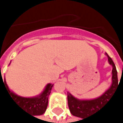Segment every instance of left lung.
<instances>
[{"label": "left lung", "mask_w": 123, "mask_h": 123, "mask_svg": "<svg viewBox=\"0 0 123 123\" xmlns=\"http://www.w3.org/2000/svg\"><path fill=\"white\" fill-rule=\"evenodd\" d=\"M105 55L108 57V63L112 66L113 68L111 86L103 94L96 99H93V100H79V99L73 97L71 94L68 93V105L70 112L72 115L83 118H83L86 117L96 112L99 109L100 110V108H103L108 103V101H109V99L114 94L115 89L118 86L117 72L112 59L108 55L107 53H105Z\"/></svg>", "instance_id": "obj_1"}]
</instances>
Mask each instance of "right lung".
<instances>
[{
	"mask_svg": "<svg viewBox=\"0 0 123 123\" xmlns=\"http://www.w3.org/2000/svg\"><path fill=\"white\" fill-rule=\"evenodd\" d=\"M0 82L3 83L4 87L10 97L15 101L16 104H18L22 109L26 111L28 113H30L33 115H41L45 113L47 105H48V98L51 93V88H52L53 84L49 83L46 85L44 91L42 92L39 96L34 97H23L17 95L16 94L11 92L6 84L5 77L3 80L2 75H0Z\"/></svg>",
	"mask_w": 123,
	"mask_h": 123,
	"instance_id": "1",
	"label": "right lung"
}]
</instances>
